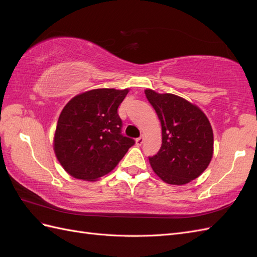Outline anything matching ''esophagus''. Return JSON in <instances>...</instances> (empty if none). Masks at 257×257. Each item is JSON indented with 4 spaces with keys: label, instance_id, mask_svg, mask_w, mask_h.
<instances>
[{
    "label": "esophagus",
    "instance_id": "1",
    "mask_svg": "<svg viewBox=\"0 0 257 257\" xmlns=\"http://www.w3.org/2000/svg\"><path fill=\"white\" fill-rule=\"evenodd\" d=\"M144 142H145V137H144V136H141V137H138V138L136 139V145H137V146H142V145L144 144Z\"/></svg>",
    "mask_w": 257,
    "mask_h": 257
}]
</instances>
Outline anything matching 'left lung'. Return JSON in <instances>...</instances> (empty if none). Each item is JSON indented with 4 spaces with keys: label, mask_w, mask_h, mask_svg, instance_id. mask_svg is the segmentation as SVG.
<instances>
[{
    "label": "left lung",
    "mask_w": 257,
    "mask_h": 257,
    "mask_svg": "<svg viewBox=\"0 0 257 257\" xmlns=\"http://www.w3.org/2000/svg\"><path fill=\"white\" fill-rule=\"evenodd\" d=\"M162 126V146L149 163L163 181L183 185L203 174L213 155V131L200 108L172 93L146 89Z\"/></svg>",
    "instance_id": "1"
}]
</instances>
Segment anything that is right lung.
<instances>
[{"label": "right lung", "mask_w": 257, "mask_h": 257, "mask_svg": "<svg viewBox=\"0 0 257 257\" xmlns=\"http://www.w3.org/2000/svg\"><path fill=\"white\" fill-rule=\"evenodd\" d=\"M130 89H93L74 96L62 109L53 151L65 172L83 181L110 173L134 145L121 135L118 107Z\"/></svg>", "instance_id": "obj_1"}]
</instances>
